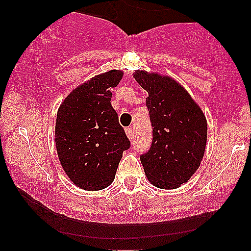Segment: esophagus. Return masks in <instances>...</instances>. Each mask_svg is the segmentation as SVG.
I'll use <instances>...</instances> for the list:
<instances>
[{
    "mask_svg": "<svg viewBox=\"0 0 251 251\" xmlns=\"http://www.w3.org/2000/svg\"><path fill=\"white\" fill-rule=\"evenodd\" d=\"M126 134H127V137H128V139H133V137H134V129H133V127H132V126H129V127H127L126 128Z\"/></svg>",
    "mask_w": 251,
    "mask_h": 251,
    "instance_id": "esophagus-1",
    "label": "esophagus"
}]
</instances>
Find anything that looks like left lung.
<instances>
[{"label": "left lung", "mask_w": 251, "mask_h": 251, "mask_svg": "<svg viewBox=\"0 0 251 251\" xmlns=\"http://www.w3.org/2000/svg\"><path fill=\"white\" fill-rule=\"evenodd\" d=\"M152 125L151 148L140 155L146 177L159 189H177L200 168L208 135L206 119L185 88L172 77L135 71Z\"/></svg>", "instance_id": "1"}]
</instances>
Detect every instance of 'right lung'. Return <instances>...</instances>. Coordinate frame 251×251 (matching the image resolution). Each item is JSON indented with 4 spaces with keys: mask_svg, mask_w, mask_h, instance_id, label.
Segmentation results:
<instances>
[{
    "mask_svg": "<svg viewBox=\"0 0 251 251\" xmlns=\"http://www.w3.org/2000/svg\"><path fill=\"white\" fill-rule=\"evenodd\" d=\"M123 71H108L77 86L57 111L55 145L63 171L76 186L98 191L111 185L128 138L111 105V87Z\"/></svg>",
    "mask_w": 251,
    "mask_h": 251,
    "instance_id": "right-lung-1",
    "label": "right lung"
}]
</instances>
